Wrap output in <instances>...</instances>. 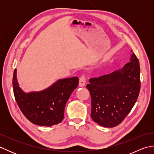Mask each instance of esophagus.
Masks as SVG:
<instances>
[{
	"label": "esophagus",
	"instance_id": "obj_1",
	"mask_svg": "<svg viewBox=\"0 0 154 154\" xmlns=\"http://www.w3.org/2000/svg\"><path fill=\"white\" fill-rule=\"evenodd\" d=\"M85 83H86V79H85V77L84 75L83 76H81L79 79V87H84L85 85Z\"/></svg>",
	"mask_w": 154,
	"mask_h": 154
}]
</instances>
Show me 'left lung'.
I'll return each mask as SVG.
<instances>
[{"label": "left lung", "mask_w": 154, "mask_h": 154, "mask_svg": "<svg viewBox=\"0 0 154 154\" xmlns=\"http://www.w3.org/2000/svg\"><path fill=\"white\" fill-rule=\"evenodd\" d=\"M132 52V51H131ZM119 69L91 78L87 88L91 97V116L100 126H116L136 102L140 90V68L134 53Z\"/></svg>", "instance_id": "1"}]
</instances>
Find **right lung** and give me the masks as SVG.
I'll list each match as a JSON object with an SVG mask.
<instances>
[{
	"label": "right lung",
	"instance_id": "right-lung-1",
	"mask_svg": "<svg viewBox=\"0 0 154 154\" xmlns=\"http://www.w3.org/2000/svg\"><path fill=\"white\" fill-rule=\"evenodd\" d=\"M78 84L77 77L65 78L42 91L26 93L19 87L16 69L12 79L14 94L20 109L32 123L42 126H54L63 120L65 104Z\"/></svg>",
	"mask_w": 154,
	"mask_h": 154
}]
</instances>
